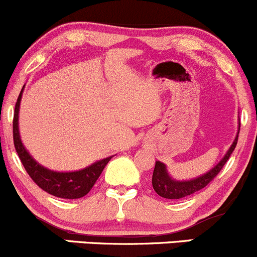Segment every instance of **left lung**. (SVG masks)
Listing matches in <instances>:
<instances>
[{"mask_svg":"<svg viewBox=\"0 0 257 257\" xmlns=\"http://www.w3.org/2000/svg\"><path fill=\"white\" fill-rule=\"evenodd\" d=\"M239 136V134H238ZM238 136L234 140L233 145L229 148V151L225 154L224 158L222 159L216 167L212 170H209L208 173L205 175L200 176V178L194 179V180L190 181H175L168 175L167 169H165V165L163 163L156 162V167L153 170V176H152V185H153L154 191L157 192L159 196L164 198H169V200H178V198H184L186 196H190L195 192L200 191L203 187H206L207 185L211 183L214 178L219 174L220 170L223 169L224 164L230 157V154L233 153V151L235 150V146L238 143Z\"/></svg>","mask_w":257,"mask_h":257,"instance_id":"obj_1","label":"left lung"}]
</instances>
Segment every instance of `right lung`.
I'll use <instances>...</instances> for the list:
<instances>
[{
  "instance_id": "right-lung-1",
  "label": "right lung",
  "mask_w": 257,
  "mask_h": 257,
  "mask_svg": "<svg viewBox=\"0 0 257 257\" xmlns=\"http://www.w3.org/2000/svg\"><path fill=\"white\" fill-rule=\"evenodd\" d=\"M23 92V89H22ZM22 92L19 93L15 107V115H13V142H15L16 151H17L19 159L23 164L24 169L29 174L32 180L34 181L40 189L46 191L48 194L56 196L60 198H81L88 194L94 186V184L100 176L105 165L109 163L111 157L94 163L90 167L85 168L79 172L72 173H57L46 169L38 164L28 152L22 145L21 137L18 131V110L21 103Z\"/></svg>"
}]
</instances>
